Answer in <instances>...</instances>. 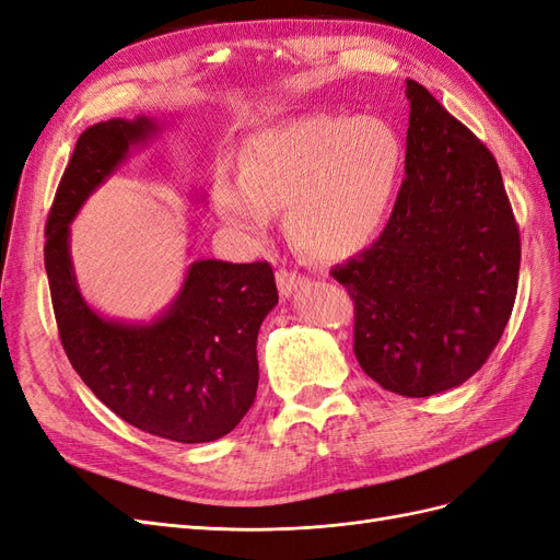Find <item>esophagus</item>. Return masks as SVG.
Wrapping results in <instances>:
<instances>
[{
    "instance_id": "34e87169",
    "label": "esophagus",
    "mask_w": 560,
    "mask_h": 560,
    "mask_svg": "<svg viewBox=\"0 0 560 560\" xmlns=\"http://www.w3.org/2000/svg\"><path fill=\"white\" fill-rule=\"evenodd\" d=\"M276 280H278V290L282 296L290 299L292 294H296L299 290H303V287L308 284V278H303L299 273H292V270H284L280 268L276 273Z\"/></svg>"
}]
</instances>
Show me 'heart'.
I'll use <instances>...</instances> for the list:
<instances>
[{"instance_id": "1", "label": "heart", "mask_w": 560, "mask_h": 560, "mask_svg": "<svg viewBox=\"0 0 560 560\" xmlns=\"http://www.w3.org/2000/svg\"><path fill=\"white\" fill-rule=\"evenodd\" d=\"M404 147L395 128L374 116L313 114L249 138L238 173L219 167L212 202L245 243L268 233L270 210L299 249L317 259H346L383 233L395 208Z\"/></svg>"}]
</instances>
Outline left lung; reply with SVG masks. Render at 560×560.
Returning <instances> with one entry per match:
<instances>
[{
    "label": "left lung",
    "instance_id": "obj_1",
    "mask_svg": "<svg viewBox=\"0 0 560 560\" xmlns=\"http://www.w3.org/2000/svg\"><path fill=\"white\" fill-rule=\"evenodd\" d=\"M411 103L406 177L381 238L331 276L354 301V358L404 397L477 374L510 322L518 226L493 154L432 93Z\"/></svg>",
    "mask_w": 560,
    "mask_h": 560
}]
</instances>
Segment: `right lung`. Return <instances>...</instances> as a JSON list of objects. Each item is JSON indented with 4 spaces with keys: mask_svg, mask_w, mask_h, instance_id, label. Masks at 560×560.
Masks as SVG:
<instances>
[{
    "mask_svg": "<svg viewBox=\"0 0 560 560\" xmlns=\"http://www.w3.org/2000/svg\"><path fill=\"white\" fill-rule=\"evenodd\" d=\"M159 130L138 116L81 132L48 212L44 266L62 348L93 395L142 432L206 444L238 425L257 397V336L278 303L273 268L196 259L159 317L124 322L89 306L70 257V224L83 202Z\"/></svg>",
    "mask_w": 560,
    "mask_h": 560,
    "instance_id": "right-lung-1",
    "label": "right lung"
}]
</instances>
